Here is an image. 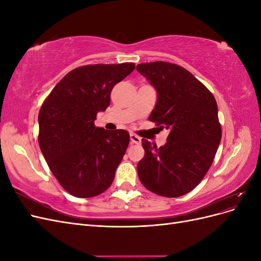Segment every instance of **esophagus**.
<instances>
[{
    "mask_svg": "<svg viewBox=\"0 0 261 261\" xmlns=\"http://www.w3.org/2000/svg\"><path fill=\"white\" fill-rule=\"evenodd\" d=\"M130 143L139 145L141 143V138L139 136L135 135V134H130Z\"/></svg>",
    "mask_w": 261,
    "mask_h": 261,
    "instance_id": "34e87169",
    "label": "esophagus"
}]
</instances>
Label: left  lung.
<instances>
[{
	"instance_id": "left-lung-1",
	"label": "left lung",
	"mask_w": 261,
	"mask_h": 261,
	"mask_svg": "<svg viewBox=\"0 0 261 261\" xmlns=\"http://www.w3.org/2000/svg\"><path fill=\"white\" fill-rule=\"evenodd\" d=\"M137 70L158 92L149 121L170 130L158 148L143 139L137 173L143 185L163 197L183 196L198 185L215 160L222 137L213 94L187 69L169 62L141 63Z\"/></svg>"
}]
</instances>
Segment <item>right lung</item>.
<instances>
[{
  "label": "right lung",
  "instance_id": "obj_1",
  "mask_svg": "<svg viewBox=\"0 0 261 261\" xmlns=\"http://www.w3.org/2000/svg\"><path fill=\"white\" fill-rule=\"evenodd\" d=\"M134 69V63L80 66L43 101L38 116L39 146L53 175L72 196L90 198L112 184L129 134L97 127L94 120L110 106L113 87Z\"/></svg>",
  "mask_w": 261,
  "mask_h": 261
}]
</instances>
